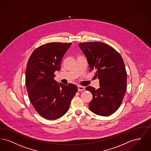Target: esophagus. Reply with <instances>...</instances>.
Listing matches in <instances>:
<instances>
[{"instance_id": "34e87169", "label": "esophagus", "mask_w": 151, "mask_h": 151, "mask_svg": "<svg viewBox=\"0 0 151 151\" xmlns=\"http://www.w3.org/2000/svg\"><path fill=\"white\" fill-rule=\"evenodd\" d=\"M85 89V87L84 86H78V91H83Z\"/></svg>"}]
</instances>
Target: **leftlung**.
Returning a JSON list of instances; mask_svg holds the SVG:
<instances>
[{"instance_id": "8db88e82", "label": "left lung", "mask_w": 151, "mask_h": 151, "mask_svg": "<svg viewBox=\"0 0 151 151\" xmlns=\"http://www.w3.org/2000/svg\"><path fill=\"white\" fill-rule=\"evenodd\" d=\"M87 59L89 71H94L100 88L87 86L93 99L89 109L94 114L108 116L120 106L127 86V72L121 55L111 46L100 42L78 45Z\"/></svg>"}]
</instances>
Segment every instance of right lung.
<instances>
[{"instance_id": "right-lung-1", "label": "right lung", "mask_w": 151, "mask_h": 151, "mask_svg": "<svg viewBox=\"0 0 151 151\" xmlns=\"http://www.w3.org/2000/svg\"><path fill=\"white\" fill-rule=\"evenodd\" d=\"M71 43L51 42L37 47L29 58L25 85L29 100L37 112L54 120L65 115L78 91L73 84H58L54 72L60 70L61 61Z\"/></svg>"}]
</instances>
